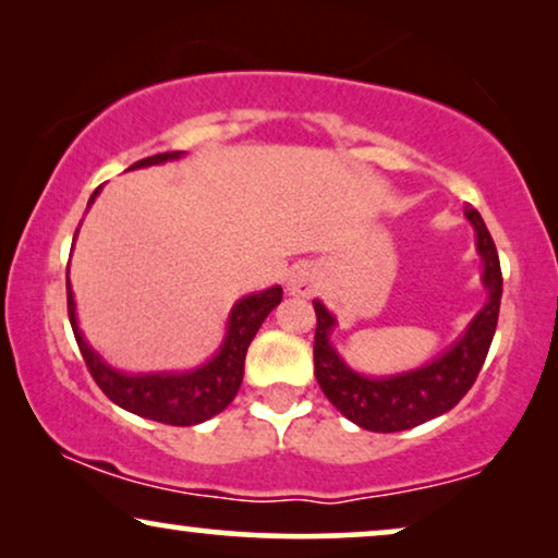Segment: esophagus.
<instances>
[{"mask_svg":"<svg viewBox=\"0 0 558 558\" xmlns=\"http://www.w3.org/2000/svg\"><path fill=\"white\" fill-rule=\"evenodd\" d=\"M288 288H291V293L295 295H314L318 288L316 270H311V267H301V270H295L291 275V280H288Z\"/></svg>","mask_w":558,"mask_h":558,"instance_id":"34e87169","label":"esophagus"}]
</instances>
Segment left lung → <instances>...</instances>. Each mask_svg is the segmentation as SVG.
Here are the masks:
<instances>
[{
    "instance_id": "1",
    "label": "left lung",
    "mask_w": 558,
    "mask_h": 558,
    "mask_svg": "<svg viewBox=\"0 0 558 558\" xmlns=\"http://www.w3.org/2000/svg\"><path fill=\"white\" fill-rule=\"evenodd\" d=\"M466 219L477 229V250L485 259V280L489 301L487 306L474 316L470 329L447 354L430 362L428 367L415 373L383 377L369 380L349 369L339 354L329 344V331L333 318L322 303H314L316 311V333H314V373L322 385L324 396L331 400L333 408L347 415L356 426L377 430V434H392L426 423L436 415L447 413L462 400L477 380L485 356L493 344L497 316H500L502 299V272L500 257H497L495 242L489 236L480 211L466 206Z\"/></svg>"
}]
</instances>
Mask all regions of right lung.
Segmentation results:
<instances>
[{"label": "right lung", "mask_w": 558, "mask_h": 558, "mask_svg": "<svg viewBox=\"0 0 558 558\" xmlns=\"http://www.w3.org/2000/svg\"><path fill=\"white\" fill-rule=\"evenodd\" d=\"M178 150L173 153H158L150 158L137 160L132 168L158 166V162L178 158ZM96 189L92 193V202L96 198ZM88 202V204H92ZM65 295H69V318L73 337L84 356L88 373H92L94 383L99 385L104 396L111 403H117L124 411L143 415V418L168 423V426H196V423L209 421L211 415L225 411L232 403L236 390L242 385L244 375V354H247L250 341L255 339L259 326H263L265 316L283 301V288L275 286L270 291L247 295L232 308L229 316V331L225 339V347L214 356L209 365H204L196 373L185 375H122L104 365L88 344L81 337L76 324V306H73V293L69 275H65Z\"/></svg>", "instance_id": "right-lung-1"}]
</instances>
